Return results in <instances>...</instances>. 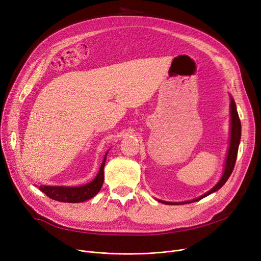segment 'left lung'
Returning <instances> with one entry per match:
<instances>
[{"mask_svg":"<svg viewBox=\"0 0 261 261\" xmlns=\"http://www.w3.org/2000/svg\"><path fill=\"white\" fill-rule=\"evenodd\" d=\"M229 114H230V128H229V145L227 149V153L225 158V163H224V168H223V173L220 177V180L218 181V183L208 191H206L204 195L189 200V201H184V202H168V201H163L156 199L159 202L164 203V204H168V205H180V204H187V203H193L197 202L205 197L210 196L213 193H216L217 190L220 189L225 182L228 180L229 175L232 172V169H234L236 159H237V153H238V148L240 144V139H241V123L239 119V115L237 112V108L234 98L230 96V105H229Z\"/></svg>","mask_w":261,"mask_h":261,"instance_id":"obj_1","label":"left lung"}]
</instances>
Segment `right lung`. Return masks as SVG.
<instances>
[{
    "mask_svg": "<svg viewBox=\"0 0 261 261\" xmlns=\"http://www.w3.org/2000/svg\"><path fill=\"white\" fill-rule=\"evenodd\" d=\"M108 152L105 154L100 168L94 179L85 185L81 186H50L41 185L39 189L47 197L55 201L67 202V203H80L92 199L99 193L103 184V168L106 165Z\"/></svg>",
    "mask_w": 261,
    "mask_h": 261,
    "instance_id": "add662e5",
    "label": "right lung"
}]
</instances>
